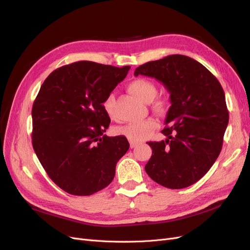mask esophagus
Returning a JSON list of instances; mask_svg holds the SVG:
<instances>
[{
	"mask_svg": "<svg viewBox=\"0 0 250 250\" xmlns=\"http://www.w3.org/2000/svg\"><path fill=\"white\" fill-rule=\"evenodd\" d=\"M129 146H130V148H135V147H137L138 146V143H135V142H129Z\"/></svg>",
	"mask_w": 250,
	"mask_h": 250,
	"instance_id": "1",
	"label": "esophagus"
}]
</instances>
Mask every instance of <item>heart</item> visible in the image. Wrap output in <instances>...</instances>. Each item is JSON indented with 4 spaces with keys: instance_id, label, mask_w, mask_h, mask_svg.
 <instances>
[{
    "instance_id": "b5f03b06",
    "label": "heart",
    "mask_w": 250,
    "mask_h": 250,
    "mask_svg": "<svg viewBox=\"0 0 250 250\" xmlns=\"http://www.w3.org/2000/svg\"><path fill=\"white\" fill-rule=\"evenodd\" d=\"M128 90L130 93L137 96L139 99L145 102H152V107L156 111L164 112L168 108V98L165 96L155 97L157 95V86L153 81L148 80V79H135L134 81L128 84ZM113 104L114 95L109 94L103 102V107L106 114L111 118L114 116ZM157 127H158L157 121H155L154 118H148V120L142 122L130 123L125 125L117 126L115 128V132L118 135L125 137L130 142L138 143L150 138Z\"/></svg>"
}]
</instances>
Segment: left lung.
Instances as JSON below:
<instances>
[{"instance_id": "left-lung-1", "label": "left lung", "mask_w": 250, "mask_h": 250, "mask_svg": "<svg viewBox=\"0 0 250 250\" xmlns=\"http://www.w3.org/2000/svg\"><path fill=\"white\" fill-rule=\"evenodd\" d=\"M139 75L160 81L171 102L162 129L167 139L148 142L153 153L146 172L167 188H188L208 171L222 150L229 122L224 90L201 62L182 55L144 63L135 71Z\"/></svg>"}]
</instances>
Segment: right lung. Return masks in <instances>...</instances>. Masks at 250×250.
Masks as SVG:
<instances>
[{"label": "right lung", "instance_id": "1", "mask_svg": "<svg viewBox=\"0 0 250 250\" xmlns=\"http://www.w3.org/2000/svg\"><path fill=\"white\" fill-rule=\"evenodd\" d=\"M123 68L89 61L55 70L32 106V146L56 185L74 195H91L114 178L126 153L125 137L104 135L110 118L103 102L126 77Z\"/></svg>", "mask_w": 250, "mask_h": 250}]
</instances>
